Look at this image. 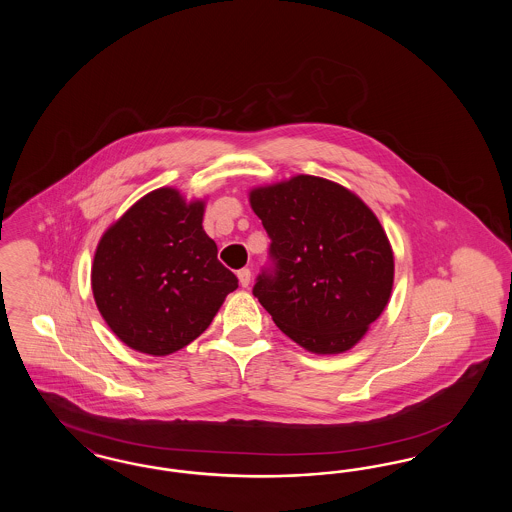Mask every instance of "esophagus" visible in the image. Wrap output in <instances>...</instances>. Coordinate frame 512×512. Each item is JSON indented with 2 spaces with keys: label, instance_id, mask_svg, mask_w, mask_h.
I'll return each instance as SVG.
<instances>
[{
  "label": "esophagus",
  "instance_id": "34e87169",
  "mask_svg": "<svg viewBox=\"0 0 512 512\" xmlns=\"http://www.w3.org/2000/svg\"><path fill=\"white\" fill-rule=\"evenodd\" d=\"M238 280H240L242 288H247V286H249V282H251V270H249V268H242V270H238Z\"/></svg>",
  "mask_w": 512,
  "mask_h": 512
}]
</instances>
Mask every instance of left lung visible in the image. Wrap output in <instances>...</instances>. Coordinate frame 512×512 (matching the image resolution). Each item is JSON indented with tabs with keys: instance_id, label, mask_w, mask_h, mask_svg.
<instances>
[{
	"instance_id": "8db88e82",
	"label": "left lung",
	"mask_w": 512,
	"mask_h": 512,
	"mask_svg": "<svg viewBox=\"0 0 512 512\" xmlns=\"http://www.w3.org/2000/svg\"><path fill=\"white\" fill-rule=\"evenodd\" d=\"M270 238L253 295L274 324L318 355L351 349L382 315L393 288L390 240L359 195L297 174L249 192Z\"/></svg>"
}]
</instances>
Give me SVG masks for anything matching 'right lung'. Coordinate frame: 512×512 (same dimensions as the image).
I'll return each mask as SVG.
<instances>
[{"label": "right lung", "mask_w": 512, "mask_h": 512, "mask_svg": "<svg viewBox=\"0 0 512 512\" xmlns=\"http://www.w3.org/2000/svg\"><path fill=\"white\" fill-rule=\"evenodd\" d=\"M203 201L159 188L136 201L99 240L92 292L128 347L163 357L201 336L238 278L217 259Z\"/></svg>", "instance_id": "right-lung-1"}]
</instances>
